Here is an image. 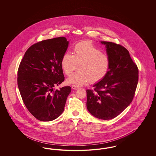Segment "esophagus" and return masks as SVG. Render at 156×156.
Masks as SVG:
<instances>
[{
  "instance_id": "obj_1",
  "label": "esophagus",
  "mask_w": 156,
  "mask_h": 156,
  "mask_svg": "<svg viewBox=\"0 0 156 156\" xmlns=\"http://www.w3.org/2000/svg\"><path fill=\"white\" fill-rule=\"evenodd\" d=\"M71 88H72V89H78L79 88V87L78 86H76V85H72V87H71Z\"/></svg>"
}]
</instances>
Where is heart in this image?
<instances>
[{
  "label": "heart",
  "instance_id": "1",
  "mask_svg": "<svg viewBox=\"0 0 156 156\" xmlns=\"http://www.w3.org/2000/svg\"><path fill=\"white\" fill-rule=\"evenodd\" d=\"M64 74L69 76L76 69L78 70L67 80L69 83L83 85L90 81L97 83L108 74L110 66L109 57L89 41L79 42L73 47V55L66 52L61 61Z\"/></svg>",
  "mask_w": 156,
  "mask_h": 156
}]
</instances>
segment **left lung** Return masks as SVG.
Segmentation results:
<instances>
[{
    "label": "left lung",
    "mask_w": 156,
    "mask_h": 156,
    "mask_svg": "<svg viewBox=\"0 0 156 156\" xmlns=\"http://www.w3.org/2000/svg\"><path fill=\"white\" fill-rule=\"evenodd\" d=\"M111 59L109 71L102 80L87 89V107L102 120L118 116L132 102L139 80V69L128 50L121 45L101 41Z\"/></svg>",
    "instance_id": "8db88e82"
}]
</instances>
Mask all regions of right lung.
Here are the masks:
<instances>
[{
    "mask_svg": "<svg viewBox=\"0 0 156 156\" xmlns=\"http://www.w3.org/2000/svg\"><path fill=\"white\" fill-rule=\"evenodd\" d=\"M68 43L64 37L39 41L27 49L20 63L17 85L23 101L40 121L59 117L71 92L69 86L54 89L64 81L61 61Z\"/></svg>",
    "mask_w": 156,
    "mask_h": 156,
    "instance_id": "obj_1",
    "label": "right lung"
}]
</instances>
